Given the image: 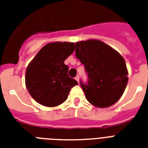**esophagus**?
<instances>
[{
  "label": "esophagus",
  "mask_w": 148,
  "mask_h": 148,
  "mask_svg": "<svg viewBox=\"0 0 148 148\" xmlns=\"http://www.w3.org/2000/svg\"><path fill=\"white\" fill-rule=\"evenodd\" d=\"M75 80H76L77 82H79V76L77 75V76H76V77H75Z\"/></svg>",
  "instance_id": "esophagus-1"
}]
</instances>
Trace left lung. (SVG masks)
Wrapping results in <instances>:
<instances>
[{"instance_id":"obj_1","label":"left lung","mask_w":148,"mask_h":148,"mask_svg":"<svg viewBox=\"0 0 148 148\" xmlns=\"http://www.w3.org/2000/svg\"><path fill=\"white\" fill-rule=\"evenodd\" d=\"M75 53L88 76V84L81 81L86 99L100 108L116 103L128 82L124 58L116 50L96 39L77 42Z\"/></svg>"}]
</instances>
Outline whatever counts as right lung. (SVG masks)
I'll use <instances>...</instances> for the list:
<instances>
[{
    "label": "right lung",
    "instance_id": "right-lung-1",
    "mask_svg": "<svg viewBox=\"0 0 148 148\" xmlns=\"http://www.w3.org/2000/svg\"><path fill=\"white\" fill-rule=\"evenodd\" d=\"M75 50L74 43L51 42L39 51L29 63L25 84L31 96L45 107H57L67 100L76 80L68 76L64 60Z\"/></svg>",
    "mask_w": 148,
    "mask_h": 148
}]
</instances>
